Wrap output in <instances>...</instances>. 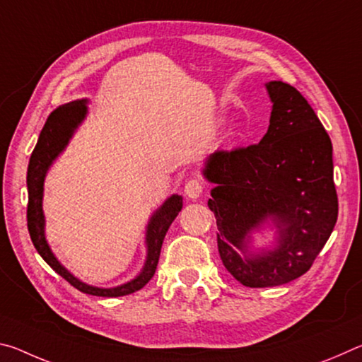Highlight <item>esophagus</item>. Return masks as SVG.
<instances>
[{
    "mask_svg": "<svg viewBox=\"0 0 362 362\" xmlns=\"http://www.w3.org/2000/svg\"><path fill=\"white\" fill-rule=\"evenodd\" d=\"M204 192V183L199 179H189L185 183V188H183V193H185L189 199L199 198Z\"/></svg>",
    "mask_w": 362,
    "mask_h": 362,
    "instance_id": "1",
    "label": "esophagus"
}]
</instances>
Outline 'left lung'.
<instances>
[{
  "label": "left lung",
  "instance_id": "1",
  "mask_svg": "<svg viewBox=\"0 0 362 362\" xmlns=\"http://www.w3.org/2000/svg\"><path fill=\"white\" fill-rule=\"evenodd\" d=\"M273 102L259 144L207 158L204 177L216 183L207 206L217 220L225 268L247 287H274L313 265L332 233L339 199L332 142L305 97L283 81L267 83ZM268 218L277 225V247L249 255L250 231Z\"/></svg>",
  "mask_w": 362,
  "mask_h": 362
}]
</instances>
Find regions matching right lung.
Instances as JSON below:
<instances>
[{
	"instance_id": "obj_1",
	"label": "right lung",
	"mask_w": 362,
	"mask_h": 362,
	"mask_svg": "<svg viewBox=\"0 0 362 362\" xmlns=\"http://www.w3.org/2000/svg\"><path fill=\"white\" fill-rule=\"evenodd\" d=\"M88 107L86 100H75L65 105L59 107L47 116L46 124L42 127L40 134L38 144L30 156L28 170H27V188H28V206H27V225L30 231V238L35 249L45 259V262L51 267L54 272L59 273L64 279L76 287L78 291L89 296L97 297H122L129 296V293L140 291L148 283L156 272L159 254H161V246L164 236L169 230L170 223L174 218L179 216L182 209V196L173 194L159 209L153 214L148 226H146V260L145 267L137 278L126 284L110 287V289H102V287H94L83 283L66 269L60 263L56 255L52 254L51 247L46 241L45 236V214H42V185H45V177L47 169L51 168L62 150L69 144L73 132L76 127L81 124V121L86 118Z\"/></svg>"
}]
</instances>
